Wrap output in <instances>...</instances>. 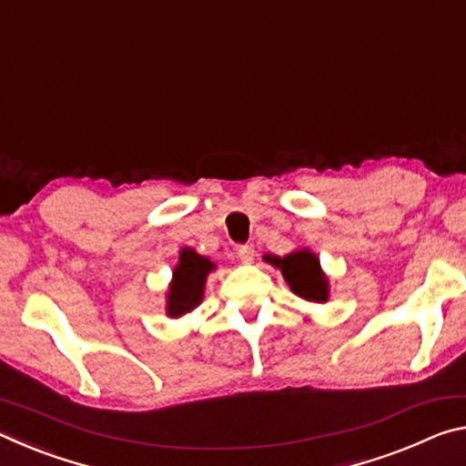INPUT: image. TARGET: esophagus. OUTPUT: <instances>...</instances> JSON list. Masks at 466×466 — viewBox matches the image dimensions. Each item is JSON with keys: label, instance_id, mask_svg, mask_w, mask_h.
<instances>
[{"label": "esophagus", "instance_id": "obj_1", "mask_svg": "<svg viewBox=\"0 0 466 466\" xmlns=\"http://www.w3.org/2000/svg\"><path fill=\"white\" fill-rule=\"evenodd\" d=\"M238 258L242 263H252V258H255V247H250V244H244V247L238 248Z\"/></svg>", "mask_w": 466, "mask_h": 466}]
</instances>
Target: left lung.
<instances>
[{"mask_svg":"<svg viewBox=\"0 0 466 466\" xmlns=\"http://www.w3.org/2000/svg\"><path fill=\"white\" fill-rule=\"evenodd\" d=\"M263 261L281 271L283 279H286L289 289L294 291L298 298L314 304L329 302V278L327 273L322 271L319 257L314 255L310 248L291 250L286 257L265 255Z\"/></svg>","mask_w":466,"mask_h":466,"instance_id":"1","label":"left lung"}]
</instances>
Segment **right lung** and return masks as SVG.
<instances>
[{
  "label": "right lung",
  "mask_w": 466,
  "mask_h": 466,
  "mask_svg": "<svg viewBox=\"0 0 466 466\" xmlns=\"http://www.w3.org/2000/svg\"><path fill=\"white\" fill-rule=\"evenodd\" d=\"M214 269L216 263L199 255L195 248H180L178 263L172 271L167 291V317L180 319L193 312L203 302L205 281Z\"/></svg>",
  "instance_id": "add662e5"
}]
</instances>
